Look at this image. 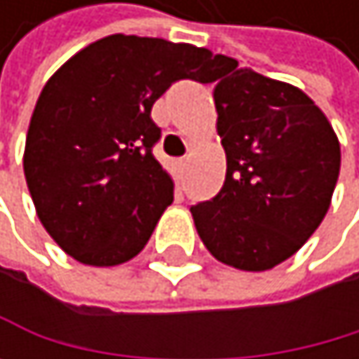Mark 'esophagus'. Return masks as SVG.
<instances>
[{"mask_svg":"<svg viewBox=\"0 0 359 359\" xmlns=\"http://www.w3.org/2000/svg\"><path fill=\"white\" fill-rule=\"evenodd\" d=\"M176 168H178V172H181V174H183V172H185V168H187V157H183V159H178V161H176Z\"/></svg>","mask_w":359,"mask_h":359,"instance_id":"34e87169","label":"esophagus"}]
</instances>
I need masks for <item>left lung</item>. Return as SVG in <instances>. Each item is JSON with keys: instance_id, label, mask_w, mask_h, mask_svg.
Returning a JSON list of instances; mask_svg holds the SVG:
<instances>
[{"instance_id": "1", "label": "left lung", "mask_w": 359, "mask_h": 359, "mask_svg": "<svg viewBox=\"0 0 359 359\" xmlns=\"http://www.w3.org/2000/svg\"><path fill=\"white\" fill-rule=\"evenodd\" d=\"M224 57L213 90L226 150L219 194L191 206L202 243L219 263L267 271L323 222L340 172V144L299 88Z\"/></svg>"}]
</instances>
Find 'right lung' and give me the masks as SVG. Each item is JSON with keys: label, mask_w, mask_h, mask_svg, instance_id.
I'll use <instances>...</instances> for the list:
<instances>
[{"label": "right lung", "mask_w": 359, "mask_h": 359, "mask_svg": "<svg viewBox=\"0 0 359 359\" xmlns=\"http://www.w3.org/2000/svg\"><path fill=\"white\" fill-rule=\"evenodd\" d=\"M224 55L163 38L114 34L45 83L23 170L38 219L75 260L114 267L137 256L174 200L153 148L155 101L178 79L215 81Z\"/></svg>", "instance_id": "add662e5"}]
</instances>
